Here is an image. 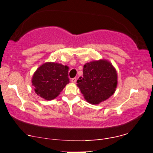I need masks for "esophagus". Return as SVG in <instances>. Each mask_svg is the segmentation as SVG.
<instances>
[{
    "instance_id": "esophagus-1",
    "label": "esophagus",
    "mask_w": 153,
    "mask_h": 153,
    "mask_svg": "<svg viewBox=\"0 0 153 153\" xmlns=\"http://www.w3.org/2000/svg\"><path fill=\"white\" fill-rule=\"evenodd\" d=\"M76 81H77L76 77H74V78H72V79H71V82L73 83H76Z\"/></svg>"
}]
</instances>
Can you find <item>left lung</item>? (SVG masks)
<instances>
[{"label": "left lung", "instance_id": "8db88e82", "mask_svg": "<svg viewBox=\"0 0 153 153\" xmlns=\"http://www.w3.org/2000/svg\"><path fill=\"white\" fill-rule=\"evenodd\" d=\"M83 72V76L77 81V86L90 104L98 105L114 93L118 76L114 67L108 60L86 63Z\"/></svg>", "mask_w": 153, "mask_h": 153}]
</instances>
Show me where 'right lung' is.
<instances>
[{"mask_svg":"<svg viewBox=\"0 0 153 153\" xmlns=\"http://www.w3.org/2000/svg\"><path fill=\"white\" fill-rule=\"evenodd\" d=\"M67 66L46 62L39 67L32 77V85L37 95L50 100L60 95L70 80Z\"/></svg>","mask_w":153,"mask_h":153,"instance_id":"1","label":"right lung"}]
</instances>
